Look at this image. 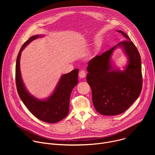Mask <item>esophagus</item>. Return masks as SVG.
<instances>
[{"instance_id": "1", "label": "esophagus", "mask_w": 155, "mask_h": 155, "mask_svg": "<svg viewBox=\"0 0 155 155\" xmlns=\"http://www.w3.org/2000/svg\"><path fill=\"white\" fill-rule=\"evenodd\" d=\"M79 77L81 78H83L86 77V72L84 71H80V72H79Z\"/></svg>"}]
</instances>
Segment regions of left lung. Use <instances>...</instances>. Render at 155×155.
I'll return each instance as SVG.
<instances>
[{"label":"left lung","instance_id":"1","mask_svg":"<svg viewBox=\"0 0 155 155\" xmlns=\"http://www.w3.org/2000/svg\"><path fill=\"white\" fill-rule=\"evenodd\" d=\"M117 31L126 40L93 58L86 68V81L91 88L94 107L103 115H117L125 112L137 99L142 88L140 54L127 35ZM118 47L122 48L128 58L124 71L115 69L111 61Z\"/></svg>","mask_w":155,"mask_h":155}]
</instances>
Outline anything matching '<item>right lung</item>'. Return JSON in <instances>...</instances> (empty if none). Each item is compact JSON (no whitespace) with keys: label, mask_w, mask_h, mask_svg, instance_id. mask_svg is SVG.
I'll list each match as a JSON object with an SVG mask.
<instances>
[{"label":"right lung","mask_w":155,"mask_h":155,"mask_svg":"<svg viewBox=\"0 0 155 155\" xmlns=\"http://www.w3.org/2000/svg\"><path fill=\"white\" fill-rule=\"evenodd\" d=\"M41 35L32 36L21 47L16 62V84L19 96L29 111L38 119L48 123H55L64 119L69 114V101L73 88L78 83V69L61 76L52 94L41 100L31 95L22 80L20 71L21 51L32 41L42 37Z\"/></svg>","instance_id":"add662e5"}]
</instances>
